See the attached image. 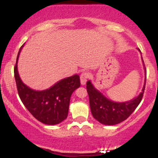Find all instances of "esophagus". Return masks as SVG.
I'll return each mask as SVG.
<instances>
[{
	"label": "esophagus",
	"instance_id": "obj_1",
	"mask_svg": "<svg viewBox=\"0 0 158 158\" xmlns=\"http://www.w3.org/2000/svg\"><path fill=\"white\" fill-rule=\"evenodd\" d=\"M88 77H89V75H88V73H87V72H83V73H81L80 81H81V85H85V83H86V81L88 79Z\"/></svg>",
	"mask_w": 158,
	"mask_h": 158
}]
</instances>
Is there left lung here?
<instances>
[{"label": "left lung", "instance_id": "obj_1", "mask_svg": "<svg viewBox=\"0 0 158 158\" xmlns=\"http://www.w3.org/2000/svg\"><path fill=\"white\" fill-rule=\"evenodd\" d=\"M144 85L142 92L137 97L128 102H115L103 96L102 94L94 88L90 81H88L86 88L93 117L102 124L109 126L118 124L124 121L135 111L142 100L146 82Z\"/></svg>", "mask_w": 158, "mask_h": 158}]
</instances>
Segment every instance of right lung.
<instances>
[{
  "mask_svg": "<svg viewBox=\"0 0 158 158\" xmlns=\"http://www.w3.org/2000/svg\"><path fill=\"white\" fill-rule=\"evenodd\" d=\"M23 46L20 48L14 68L20 99L30 114L41 123L46 125L59 124L68 117L70 97L80 86L79 76L65 78L49 89L41 91L31 89L23 84L18 72V59Z\"/></svg>",
  "mask_w": 158,
  "mask_h": 158,
  "instance_id": "add662e5",
  "label": "right lung"
}]
</instances>
